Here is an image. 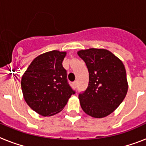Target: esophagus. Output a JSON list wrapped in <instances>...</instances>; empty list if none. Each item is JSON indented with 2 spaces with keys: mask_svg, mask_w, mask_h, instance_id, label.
<instances>
[{
  "mask_svg": "<svg viewBox=\"0 0 146 146\" xmlns=\"http://www.w3.org/2000/svg\"><path fill=\"white\" fill-rule=\"evenodd\" d=\"M73 86L76 88L77 87V81H75V82H73Z\"/></svg>",
  "mask_w": 146,
  "mask_h": 146,
  "instance_id": "esophagus-1",
  "label": "esophagus"
}]
</instances>
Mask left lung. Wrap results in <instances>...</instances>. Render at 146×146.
Listing matches in <instances>:
<instances>
[{
    "instance_id": "left-lung-1",
    "label": "left lung",
    "mask_w": 146,
    "mask_h": 146,
    "mask_svg": "<svg viewBox=\"0 0 146 146\" xmlns=\"http://www.w3.org/2000/svg\"><path fill=\"white\" fill-rule=\"evenodd\" d=\"M89 70V86L79 99L85 113L95 118L113 113L126 97L128 82L122 60L110 50L89 48L77 51Z\"/></svg>"
}]
</instances>
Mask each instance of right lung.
<instances>
[{
	"label": "right lung",
	"mask_w": 146,
	"mask_h": 146,
	"mask_svg": "<svg viewBox=\"0 0 146 146\" xmlns=\"http://www.w3.org/2000/svg\"><path fill=\"white\" fill-rule=\"evenodd\" d=\"M66 51L50 50L38 55L25 71L21 80L26 104L36 113L50 117L64 109L75 92L67 83L62 62Z\"/></svg>",
	"instance_id": "right-lung-1"
}]
</instances>
